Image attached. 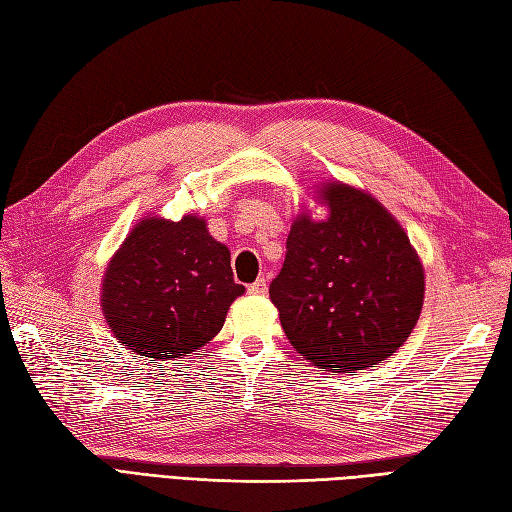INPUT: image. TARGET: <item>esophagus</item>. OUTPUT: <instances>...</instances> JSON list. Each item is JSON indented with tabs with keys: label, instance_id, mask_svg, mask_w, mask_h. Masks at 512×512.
Here are the masks:
<instances>
[{
	"label": "esophagus",
	"instance_id": "34e87169",
	"mask_svg": "<svg viewBox=\"0 0 512 512\" xmlns=\"http://www.w3.org/2000/svg\"><path fill=\"white\" fill-rule=\"evenodd\" d=\"M266 292H268V283H266V279H257L255 283L248 285V294H253V296H264Z\"/></svg>",
	"mask_w": 512,
	"mask_h": 512
}]
</instances>
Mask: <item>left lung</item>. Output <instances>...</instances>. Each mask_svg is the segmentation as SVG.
<instances>
[{
	"label": "left lung",
	"instance_id": "left-lung-1",
	"mask_svg": "<svg viewBox=\"0 0 512 512\" xmlns=\"http://www.w3.org/2000/svg\"><path fill=\"white\" fill-rule=\"evenodd\" d=\"M318 220L303 205L287 235L270 300L290 344L320 370L383 363L419 320L424 266L409 235L370 192L344 181L316 186Z\"/></svg>",
	"mask_w": 512,
	"mask_h": 512
}]
</instances>
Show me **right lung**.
I'll return each mask as SVG.
<instances>
[{
    "label": "right lung",
    "mask_w": 512,
    "mask_h": 512,
    "mask_svg": "<svg viewBox=\"0 0 512 512\" xmlns=\"http://www.w3.org/2000/svg\"><path fill=\"white\" fill-rule=\"evenodd\" d=\"M244 285L207 220L144 216L108 261L101 309L112 335L140 357L183 359L212 342Z\"/></svg>",
    "instance_id": "add662e5"
}]
</instances>
